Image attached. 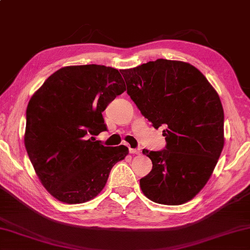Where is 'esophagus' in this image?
I'll list each match as a JSON object with an SVG mask.
<instances>
[{"label": "esophagus", "mask_w": 250, "mask_h": 250, "mask_svg": "<svg viewBox=\"0 0 250 250\" xmlns=\"http://www.w3.org/2000/svg\"><path fill=\"white\" fill-rule=\"evenodd\" d=\"M129 152L131 154H140L141 149L140 148H129Z\"/></svg>", "instance_id": "obj_1"}]
</instances>
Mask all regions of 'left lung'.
Wrapping results in <instances>:
<instances>
[{
	"instance_id": "8db88e82",
	"label": "left lung",
	"mask_w": 250,
	"mask_h": 250,
	"mask_svg": "<svg viewBox=\"0 0 250 250\" xmlns=\"http://www.w3.org/2000/svg\"><path fill=\"white\" fill-rule=\"evenodd\" d=\"M121 73L141 114L154 128L166 127V149L143 150L152 169L140 180L141 190L157 204H185L205 187L222 152L218 92L199 69L182 61L159 59Z\"/></svg>"
}]
</instances>
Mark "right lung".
<instances>
[{
  "instance_id": "add662e5",
  "label": "right lung",
  "mask_w": 250,
  "mask_h": 250,
  "mask_svg": "<svg viewBox=\"0 0 250 250\" xmlns=\"http://www.w3.org/2000/svg\"><path fill=\"white\" fill-rule=\"evenodd\" d=\"M126 90L119 70L74 65L56 70L32 95L23 143L38 178L65 204H83L104 188L114 164L128 148L104 147L90 135L106 127L102 112Z\"/></svg>"
}]
</instances>
